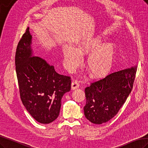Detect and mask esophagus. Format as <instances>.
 I'll return each instance as SVG.
<instances>
[{
  "instance_id": "esophagus-1",
  "label": "esophagus",
  "mask_w": 148,
  "mask_h": 148,
  "mask_svg": "<svg viewBox=\"0 0 148 148\" xmlns=\"http://www.w3.org/2000/svg\"><path fill=\"white\" fill-rule=\"evenodd\" d=\"M79 87V84L77 80H73L71 84V89L75 90Z\"/></svg>"
}]
</instances>
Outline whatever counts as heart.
Listing matches in <instances>:
<instances>
[{
  "mask_svg": "<svg viewBox=\"0 0 148 148\" xmlns=\"http://www.w3.org/2000/svg\"><path fill=\"white\" fill-rule=\"evenodd\" d=\"M100 34L83 38L77 42V48L68 46L63 50L64 62L68 70H73L80 63V54H87L85 61L92 77H99L111 70L116 62L117 46L114 42H104Z\"/></svg>",
  "mask_w": 148,
  "mask_h": 148,
  "instance_id": "heart-1",
  "label": "heart"
}]
</instances>
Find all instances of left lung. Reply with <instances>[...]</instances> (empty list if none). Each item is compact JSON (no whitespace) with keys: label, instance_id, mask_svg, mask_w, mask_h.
I'll list each match as a JSON object with an SVG mask.
<instances>
[{"label":"left lung","instance_id":"left-lung-1","mask_svg":"<svg viewBox=\"0 0 148 148\" xmlns=\"http://www.w3.org/2000/svg\"><path fill=\"white\" fill-rule=\"evenodd\" d=\"M137 65L108 75L85 89V117L92 123L101 124L117 114L130 94Z\"/></svg>","mask_w":148,"mask_h":148}]
</instances>
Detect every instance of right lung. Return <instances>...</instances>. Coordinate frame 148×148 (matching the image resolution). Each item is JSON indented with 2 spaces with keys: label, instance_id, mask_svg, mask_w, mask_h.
<instances>
[{
  "label": "right lung",
  "instance_id": "obj_1",
  "mask_svg": "<svg viewBox=\"0 0 148 148\" xmlns=\"http://www.w3.org/2000/svg\"><path fill=\"white\" fill-rule=\"evenodd\" d=\"M32 36L27 27L17 47L15 63L21 99L28 112L41 124L58 117L64 93L71 90L70 77L58 74L53 66L34 56Z\"/></svg>",
  "mask_w": 148,
  "mask_h": 148
}]
</instances>
